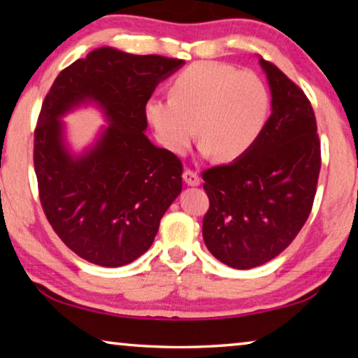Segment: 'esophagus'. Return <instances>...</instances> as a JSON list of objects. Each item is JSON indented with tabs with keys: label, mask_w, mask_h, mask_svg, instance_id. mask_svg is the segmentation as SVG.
I'll list each match as a JSON object with an SVG mask.
<instances>
[{
	"label": "esophagus",
	"mask_w": 358,
	"mask_h": 358,
	"mask_svg": "<svg viewBox=\"0 0 358 358\" xmlns=\"http://www.w3.org/2000/svg\"><path fill=\"white\" fill-rule=\"evenodd\" d=\"M183 180L187 186H199L201 185V178L199 175L192 171H185L183 172Z\"/></svg>",
	"instance_id": "esophagus-1"
}]
</instances>
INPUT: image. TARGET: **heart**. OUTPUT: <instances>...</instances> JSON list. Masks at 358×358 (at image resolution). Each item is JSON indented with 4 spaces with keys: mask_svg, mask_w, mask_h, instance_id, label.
<instances>
[{
    "mask_svg": "<svg viewBox=\"0 0 358 358\" xmlns=\"http://www.w3.org/2000/svg\"><path fill=\"white\" fill-rule=\"evenodd\" d=\"M268 112L262 78L217 62L191 64L175 77L171 99L145 104V118L166 150L183 155L197 129L202 155L221 161L238 159L256 143Z\"/></svg>",
    "mask_w": 358,
    "mask_h": 358,
    "instance_id": "obj_1",
    "label": "heart"
}]
</instances>
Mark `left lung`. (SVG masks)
Masks as SVG:
<instances>
[{"label":"left lung","instance_id":"obj_1","mask_svg":"<svg viewBox=\"0 0 358 358\" xmlns=\"http://www.w3.org/2000/svg\"><path fill=\"white\" fill-rule=\"evenodd\" d=\"M259 64L271 94L264 131L238 159L202 173L210 199L205 246L238 270L268 262L292 243L310 216L320 171L310 101L275 64L262 58Z\"/></svg>","mask_w":358,"mask_h":358}]
</instances>
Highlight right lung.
Segmentation results:
<instances>
[{"label":"right lung","instance_id":"add662e5","mask_svg":"<svg viewBox=\"0 0 358 358\" xmlns=\"http://www.w3.org/2000/svg\"><path fill=\"white\" fill-rule=\"evenodd\" d=\"M183 64L99 47L59 72L47 93L34 131L39 197L50 226L78 257L113 268L153 245L161 217L183 187V166L145 134V104ZM88 105L108 124L77 152L62 118Z\"/></svg>","mask_w":358,"mask_h":358}]
</instances>
